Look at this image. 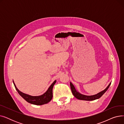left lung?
<instances>
[{"instance_id":"left-lung-1","label":"left lung","mask_w":124,"mask_h":124,"mask_svg":"<svg viewBox=\"0 0 124 124\" xmlns=\"http://www.w3.org/2000/svg\"><path fill=\"white\" fill-rule=\"evenodd\" d=\"M110 84H111V83H110L108 84V85L107 86V87L105 89H104L103 90L101 91V92L97 93L96 94L93 95H85L84 94H82L80 93H79V92H78L76 90L74 86L73 85L72 83L70 82V87H71V91H72V94H73V95L76 97V99H78V100H80L88 101H93V100H95L96 99H100V97L107 92V90L109 88Z\"/></svg>"}]
</instances>
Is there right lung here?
Instances as JSON below:
<instances>
[{"mask_svg":"<svg viewBox=\"0 0 124 124\" xmlns=\"http://www.w3.org/2000/svg\"><path fill=\"white\" fill-rule=\"evenodd\" d=\"M13 82H14L15 88L19 94L27 102L35 105H42L48 103L52 99V97H53V88L54 84L56 82V80H55L53 82L48 90L43 94L39 96H31L21 92L17 89L14 81H13Z\"/></svg>","mask_w":124,"mask_h":124,"instance_id":"add662e5","label":"right lung"}]
</instances>
